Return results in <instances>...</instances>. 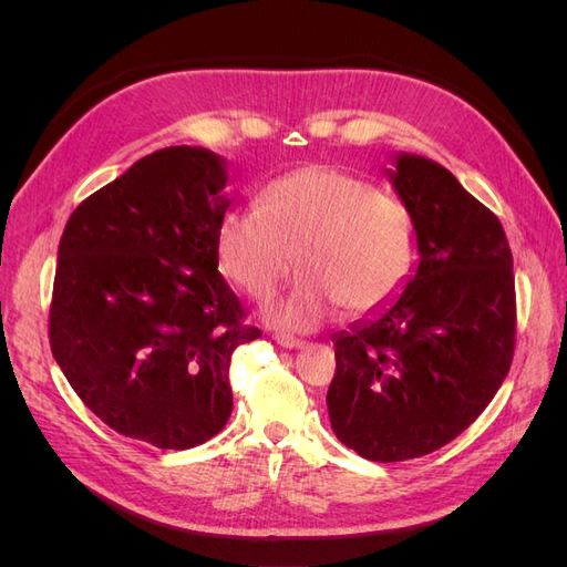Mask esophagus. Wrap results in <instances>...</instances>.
<instances>
[{"mask_svg": "<svg viewBox=\"0 0 567 567\" xmlns=\"http://www.w3.org/2000/svg\"><path fill=\"white\" fill-rule=\"evenodd\" d=\"M274 340H277V346H281L286 350H298L305 346V340H300L296 336H288V333H274Z\"/></svg>", "mask_w": 567, "mask_h": 567, "instance_id": "34e87169", "label": "esophagus"}]
</instances>
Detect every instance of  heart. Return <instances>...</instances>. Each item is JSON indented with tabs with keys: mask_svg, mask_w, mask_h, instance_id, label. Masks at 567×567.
<instances>
[{
	"mask_svg": "<svg viewBox=\"0 0 567 567\" xmlns=\"http://www.w3.org/2000/svg\"><path fill=\"white\" fill-rule=\"evenodd\" d=\"M217 257L227 279L257 302L277 293L298 262L296 290L269 317L310 331L338 305L362 317L394 300L414 262V221L400 196L340 167L310 165L269 182L257 208L225 215Z\"/></svg>",
	"mask_w": 567,
	"mask_h": 567,
	"instance_id": "heart-1",
	"label": "heart"
}]
</instances>
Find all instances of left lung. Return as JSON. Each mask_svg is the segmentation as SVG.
I'll return each instance as SVG.
<instances>
[{
	"instance_id": "8db88e82",
	"label": "left lung",
	"mask_w": 567,
	"mask_h": 567,
	"mask_svg": "<svg viewBox=\"0 0 567 567\" xmlns=\"http://www.w3.org/2000/svg\"><path fill=\"white\" fill-rule=\"evenodd\" d=\"M390 179L421 262L385 315L333 338L336 437L379 463L431 454L502 388L516 350V279L502 221L447 167L400 156Z\"/></svg>"
}]
</instances>
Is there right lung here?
Listing matches in <instances>:
<instances>
[{
  "mask_svg": "<svg viewBox=\"0 0 567 567\" xmlns=\"http://www.w3.org/2000/svg\"><path fill=\"white\" fill-rule=\"evenodd\" d=\"M225 184L213 151L161 148L84 198L59 244L51 354L84 406L161 450L225 427L231 354L262 336L217 271Z\"/></svg>",
  "mask_w": 567,
  "mask_h": 567,
  "instance_id": "1",
  "label": "right lung"
}]
</instances>
